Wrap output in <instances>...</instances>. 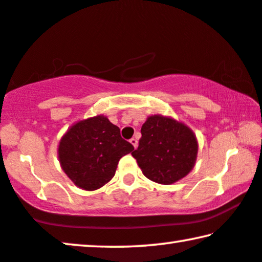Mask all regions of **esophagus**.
Returning a JSON list of instances; mask_svg holds the SVG:
<instances>
[{"mask_svg":"<svg viewBox=\"0 0 262 262\" xmlns=\"http://www.w3.org/2000/svg\"><path fill=\"white\" fill-rule=\"evenodd\" d=\"M129 142L133 144V147H134V148L138 147V140H136L135 138H132V139L129 140Z\"/></svg>","mask_w":262,"mask_h":262,"instance_id":"34e87169","label":"esophagus"}]
</instances>
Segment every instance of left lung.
I'll list each match as a JSON object with an SVG mask.
<instances>
[{"label": "left lung", "instance_id": "1", "mask_svg": "<svg viewBox=\"0 0 262 262\" xmlns=\"http://www.w3.org/2000/svg\"><path fill=\"white\" fill-rule=\"evenodd\" d=\"M138 149L132 151L149 180L170 185L185 178L194 167L198 141L183 123L161 115L149 116L141 128Z\"/></svg>", "mask_w": 262, "mask_h": 262}]
</instances>
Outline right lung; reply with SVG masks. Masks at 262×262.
<instances>
[{
    "instance_id": "1",
    "label": "right lung",
    "mask_w": 262,
    "mask_h": 262,
    "mask_svg": "<svg viewBox=\"0 0 262 262\" xmlns=\"http://www.w3.org/2000/svg\"><path fill=\"white\" fill-rule=\"evenodd\" d=\"M133 150V144L121 138L120 128L100 115L80 121L66 133L58 159L77 187L95 190L112 180L120 159Z\"/></svg>"
}]
</instances>
